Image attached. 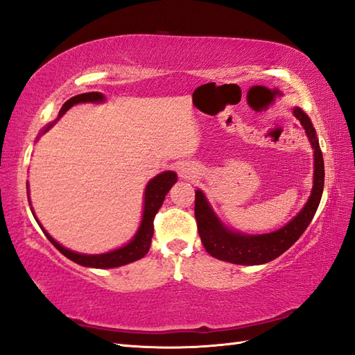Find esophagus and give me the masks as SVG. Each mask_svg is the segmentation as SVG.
Wrapping results in <instances>:
<instances>
[{
  "label": "esophagus",
  "instance_id": "obj_1",
  "mask_svg": "<svg viewBox=\"0 0 355 355\" xmlns=\"http://www.w3.org/2000/svg\"><path fill=\"white\" fill-rule=\"evenodd\" d=\"M180 176L187 178V179H192V178H196V171H194V168H191V167H182L180 168Z\"/></svg>",
  "mask_w": 355,
  "mask_h": 355
}]
</instances>
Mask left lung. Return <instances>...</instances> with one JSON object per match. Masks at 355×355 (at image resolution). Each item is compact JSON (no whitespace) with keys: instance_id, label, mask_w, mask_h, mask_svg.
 Returning <instances> with one entry per match:
<instances>
[{"instance_id":"8db88e82","label":"left lung","mask_w":355,"mask_h":355,"mask_svg":"<svg viewBox=\"0 0 355 355\" xmlns=\"http://www.w3.org/2000/svg\"><path fill=\"white\" fill-rule=\"evenodd\" d=\"M295 116L305 128V133L314 148V185L305 207L287 225L278 231L262 235H245L223 227V223L213 213L200 189L196 191V219L204 249L219 261L239 265H261L274 261L290 249L300 235L305 232L313 220L323 196L324 187V161L318 145L315 128L308 115L300 110H293Z\"/></svg>"}]
</instances>
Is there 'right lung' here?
<instances>
[{
  "instance_id": "right-lung-1",
  "label": "right lung",
  "mask_w": 355,
  "mask_h": 355,
  "mask_svg": "<svg viewBox=\"0 0 355 355\" xmlns=\"http://www.w3.org/2000/svg\"><path fill=\"white\" fill-rule=\"evenodd\" d=\"M102 101H105L103 94L98 93V92L77 94V96H73V98H71L68 102L63 103L62 110L59 111V116L65 114L75 103L102 102ZM50 127H51V124L44 128V132H47ZM176 180H178V176L175 171H164V173L157 175L153 180L148 182L146 189H145L144 216H142L141 227H139L133 240L128 244H125L124 247H120V249L103 253V254H81V253H75L72 250L65 249V247L60 245L55 239L50 237V234H47V231L42 228L41 223L37 220L34 210L32 209L31 210H32V214H34L35 220L41 227L42 232H44V235L49 239V241L55 245L63 256H67L68 259H71L72 262L78 263V265L90 266V268H116V266L135 262L137 259H142V257L148 253L149 247H151V239L154 235V218H155L157 211L159 210V207L163 206V201L167 196V192L170 191L171 187L176 184ZM26 189H28V184H26Z\"/></svg>"
}]
</instances>
